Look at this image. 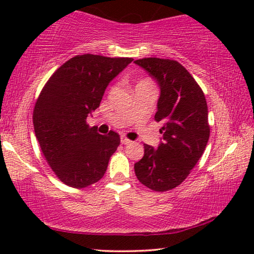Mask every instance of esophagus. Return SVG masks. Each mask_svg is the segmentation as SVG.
Instances as JSON below:
<instances>
[{
	"label": "esophagus",
	"mask_w": 254,
	"mask_h": 254,
	"mask_svg": "<svg viewBox=\"0 0 254 254\" xmlns=\"http://www.w3.org/2000/svg\"><path fill=\"white\" fill-rule=\"evenodd\" d=\"M120 141H121V143H123V144H129L131 142L130 140H128L126 136H124V135L120 137Z\"/></svg>",
	"instance_id": "34e87169"
}]
</instances>
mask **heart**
Segmentation results:
<instances>
[{"mask_svg": "<svg viewBox=\"0 0 254 254\" xmlns=\"http://www.w3.org/2000/svg\"><path fill=\"white\" fill-rule=\"evenodd\" d=\"M137 85H152V84L150 81H148V79H143V81H141Z\"/></svg>", "mask_w": 254, "mask_h": 254, "instance_id": "b5f03b06", "label": "heart"}]
</instances>
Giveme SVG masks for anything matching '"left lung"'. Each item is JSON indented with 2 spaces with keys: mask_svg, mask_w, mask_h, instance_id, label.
Segmentation results:
<instances>
[{
  "mask_svg": "<svg viewBox=\"0 0 254 254\" xmlns=\"http://www.w3.org/2000/svg\"><path fill=\"white\" fill-rule=\"evenodd\" d=\"M161 88L156 121H162L161 143L144 144V155L134 164L141 184L156 192L180 185L190 175L209 138L208 107L203 91L179 62L145 58L134 61Z\"/></svg>",
  "mask_w": 254,
  "mask_h": 254,
  "instance_id": "1",
  "label": "left lung"
}]
</instances>
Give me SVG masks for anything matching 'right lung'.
<instances>
[{"label":"right lung","mask_w":254,"mask_h":254,"mask_svg":"<svg viewBox=\"0 0 254 254\" xmlns=\"http://www.w3.org/2000/svg\"><path fill=\"white\" fill-rule=\"evenodd\" d=\"M131 58L84 54L61 65L44 89L33 110L34 133L46 161L65 185L84 189L103 178L120 136L89 127L86 118L102 102L109 83Z\"/></svg>","instance_id":"add662e5"}]
</instances>
